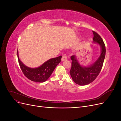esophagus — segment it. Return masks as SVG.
I'll list each match as a JSON object with an SVG mask.
<instances>
[{"instance_id": "1", "label": "esophagus", "mask_w": 121, "mask_h": 121, "mask_svg": "<svg viewBox=\"0 0 121 121\" xmlns=\"http://www.w3.org/2000/svg\"><path fill=\"white\" fill-rule=\"evenodd\" d=\"M68 59V58H67V56H66V54H64L63 56H62V58H61V60L62 61H65V60H67Z\"/></svg>"}]
</instances>
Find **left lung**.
<instances>
[{"label": "left lung", "mask_w": 121, "mask_h": 121, "mask_svg": "<svg viewBox=\"0 0 121 121\" xmlns=\"http://www.w3.org/2000/svg\"><path fill=\"white\" fill-rule=\"evenodd\" d=\"M94 37L93 43L99 45L100 53L94 63L87 66H84L80 63L77 56H71L72 68L70 75L74 82L79 85H86L92 82L99 74L103 65L105 56V46L104 41L97 33L92 31Z\"/></svg>", "instance_id": "left-lung-1"}]
</instances>
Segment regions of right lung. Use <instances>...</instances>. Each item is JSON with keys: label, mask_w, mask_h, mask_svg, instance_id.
<instances>
[{"label": "right lung", "mask_w": 121, "mask_h": 121, "mask_svg": "<svg viewBox=\"0 0 121 121\" xmlns=\"http://www.w3.org/2000/svg\"><path fill=\"white\" fill-rule=\"evenodd\" d=\"M17 58L20 66L25 76L32 81L42 83L48 79L55 68L60 63L61 56L50 58L39 67L34 68L27 67L23 64L19 58L18 50Z\"/></svg>", "instance_id": "right-lung-1"}]
</instances>
